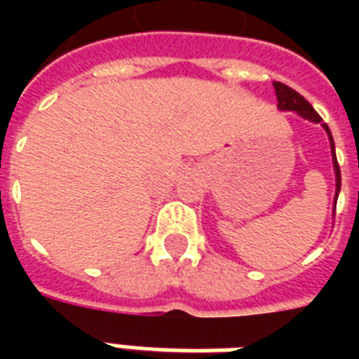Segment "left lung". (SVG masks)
<instances>
[{"label": "left lung", "mask_w": 359, "mask_h": 359, "mask_svg": "<svg viewBox=\"0 0 359 359\" xmlns=\"http://www.w3.org/2000/svg\"><path fill=\"white\" fill-rule=\"evenodd\" d=\"M273 88H275V95H277V107L280 111H294L298 113L300 117L308 118L311 123H321V117L317 115V111L311 107V103L300 95L296 90H292L290 86H286L283 82H273ZM323 128L327 136H329V142H331V154H332V167H334V179H337V190H334V208H337V198H339L340 192V169L339 161H337V154H334V140H332V134L329 130V126L323 123ZM332 208V210H334Z\"/></svg>", "instance_id": "obj_1"}]
</instances>
